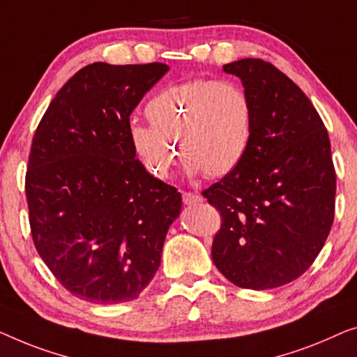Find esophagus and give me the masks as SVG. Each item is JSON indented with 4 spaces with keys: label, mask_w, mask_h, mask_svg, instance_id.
<instances>
[{
    "label": "esophagus",
    "mask_w": 357,
    "mask_h": 357,
    "mask_svg": "<svg viewBox=\"0 0 357 357\" xmlns=\"http://www.w3.org/2000/svg\"><path fill=\"white\" fill-rule=\"evenodd\" d=\"M202 195L197 194V192H190V190H184L183 192V202L185 205H195V204H200L202 202Z\"/></svg>",
    "instance_id": "esophagus-1"
}]
</instances>
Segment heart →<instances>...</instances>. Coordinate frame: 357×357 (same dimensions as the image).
<instances>
[{
	"label": "heart",
	"instance_id": "obj_1",
	"mask_svg": "<svg viewBox=\"0 0 357 357\" xmlns=\"http://www.w3.org/2000/svg\"><path fill=\"white\" fill-rule=\"evenodd\" d=\"M144 113L150 126L132 124L130 144L162 179L178 163V144L190 174L222 178L239 167L252 139V102L231 80L190 79L168 85L149 100Z\"/></svg>",
	"mask_w": 357,
	"mask_h": 357
}]
</instances>
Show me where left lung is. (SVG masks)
<instances>
[{
    "mask_svg": "<svg viewBox=\"0 0 357 357\" xmlns=\"http://www.w3.org/2000/svg\"><path fill=\"white\" fill-rule=\"evenodd\" d=\"M254 108L252 139L234 172L202 190L220 212L212 259L231 283L278 288L314 264L335 218L327 128L305 93L272 63L225 64Z\"/></svg>",
    "mask_w": 357,
    "mask_h": 357,
    "instance_id": "1",
    "label": "left lung"
}]
</instances>
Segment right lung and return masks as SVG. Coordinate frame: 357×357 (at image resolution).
<instances>
[{"label":"right lung","mask_w":357,"mask_h":357,"mask_svg":"<svg viewBox=\"0 0 357 357\" xmlns=\"http://www.w3.org/2000/svg\"><path fill=\"white\" fill-rule=\"evenodd\" d=\"M163 63H93L40 119L26 173L35 249L63 288L95 304L139 298L181 212L176 188L145 172L130 113L168 73Z\"/></svg>","instance_id":"1"}]
</instances>
